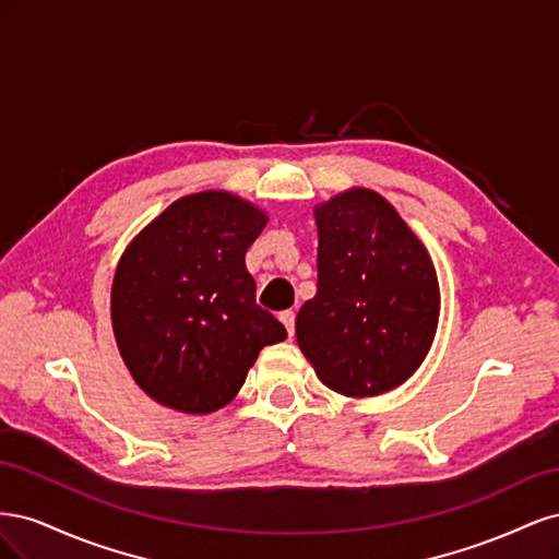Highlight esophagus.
<instances>
[{"instance_id":"1","label":"esophagus","mask_w":559,"mask_h":559,"mask_svg":"<svg viewBox=\"0 0 559 559\" xmlns=\"http://www.w3.org/2000/svg\"><path fill=\"white\" fill-rule=\"evenodd\" d=\"M280 321L286 326V333H289V337L296 333V312L294 310H286L280 314Z\"/></svg>"}]
</instances>
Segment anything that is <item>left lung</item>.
<instances>
[{"mask_svg": "<svg viewBox=\"0 0 559 559\" xmlns=\"http://www.w3.org/2000/svg\"><path fill=\"white\" fill-rule=\"evenodd\" d=\"M317 296L296 337L317 376L345 396H376L408 380L431 347L441 292L427 249L368 189L314 210Z\"/></svg>", "mask_w": 559, "mask_h": 559, "instance_id": "8db88e82", "label": "left lung"}]
</instances>
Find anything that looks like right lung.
<instances>
[{
    "mask_svg": "<svg viewBox=\"0 0 559 559\" xmlns=\"http://www.w3.org/2000/svg\"><path fill=\"white\" fill-rule=\"evenodd\" d=\"M265 214L242 198L202 191L173 202L118 263L111 321L144 392L179 413L224 408L265 345L286 329L257 306L245 253Z\"/></svg>",
    "mask_w": 559,
    "mask_h": 559,
    "instance_id": "obj_1",
    "label": "right lung"
}]
</instances>
